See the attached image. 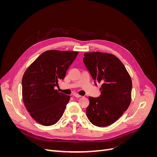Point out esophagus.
Listing matches in <instances>:
<instances>
[{"instance_id":"esophagus-1","label":"esophagus","mask_w":157,"mask_h":157,"mask_svg":"<svg viewBox=\"0 0 157 157\" xmlns=\"http://www.w3.org/2000/svg\"><path fill=\"white\" fill-rule=\"evenodd\" d=\"M73 96L75 97H76V98H80V97H81V96H80V95H79L78 94H77V93L73 94Z\"/></svg>"}]
</instances>
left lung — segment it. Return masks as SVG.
<instances>
[{
    "label": "left lung",
    "instance_id": "1",
    "mask_svg": "<svg viewBox=\"0 0 157 157\" xmlns=\"http://www.w3.org/2000/svg\"><path fill=\"white\" fill-rule=\"evenodd\" d=\"M83 61L94 80L102 82L101 95L89 97L86 116L99 127L112 124L129 107L132 82L124 64L117 56L100 52H87Z\"/></svg>",
    "mask_w": 157,
    "mask_h": 157
}]
</instances>
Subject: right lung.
<instances>
[{
    "label": "right lung",
    "instance_id": "right-lung-1",
    "mask_svg": "<svg viewBox=\"0 0 157 157\" xmlns=\"http://www.w3.org/2000/svg\"><path fill=\"white\" fill-rule=\"evenodd\" d=\"M78 52L47 50L27 67L22 78V98L31 117L44 126L53 125L64 113L70 96L56 90Z\"/></svg>",
    "mask_w": 157,
    "mask_h": 157
}]
</instances>
